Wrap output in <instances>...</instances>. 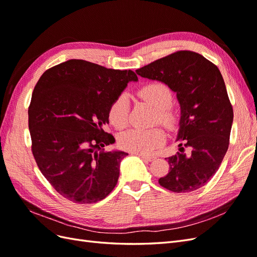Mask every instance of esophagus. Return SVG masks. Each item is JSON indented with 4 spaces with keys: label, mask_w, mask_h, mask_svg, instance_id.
<instances>
[{
    "label": "esophagus",
    "mask_w": 257,
    "mask_h": 257,
    "mask_svg": "<svg viewBox=\"0 0 257 257\" xmlns=\"http://www.w3.org/2000/svg\"><path fill=\"white\" fill-rule=\"evenodd\" d=\"M137 155H139V157H141L143 160L148 161V162H151L154 160L153 157H149V155H145V154H137Z\"/></svg>",
    "instance_id": "1"
}]
</instances>
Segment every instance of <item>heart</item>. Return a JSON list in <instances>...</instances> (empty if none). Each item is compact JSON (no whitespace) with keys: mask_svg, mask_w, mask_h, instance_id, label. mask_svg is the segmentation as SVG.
Masks as SVG:
<instances>
[{"mask_svg":"<svg viewBox=\"0 0 257 257\" xmlns=\"http://www.w3.org/2000/svg\"><path fill=\"white\" fill-rule=\"evenodd\" d=\"M138 94L157 109V119L167 128H172L176 123V114L169 109L173 102V93L165 83L160 81L150 82L138 91ZM130 103L126 94H121L115 98L109 108V121L112 125L122 130L128 122ZM164 142V134L158 128H132L119 137L122 149L132 153L149 154Z\"/></svg>","mask_w":257,"mask_h":257,"instance_id":"obj_1","label":"heart"}]
</instances>
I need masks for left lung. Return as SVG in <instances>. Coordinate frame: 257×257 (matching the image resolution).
<instances>
[{
  "label": "left lung",
  "instance_id": "obj_1",
  "mask_svg": "<svg viewBox=\"0 0 257 257\" xmlns=\"http://www.w3.org/2000/svg\"><path fill=\"white\" fill-rule=\"evenodd\" d=\"M137 75L167 84L177 94L181 116L177 141L189 147L167 158L169 173L159 183L175 193L200 189L217 172L229 145L234 111L219 68L201 54L181 50L159 59Z\"/></svg>",
  "mask_w": 257,
  "mask_h": 257
}]
</instances>
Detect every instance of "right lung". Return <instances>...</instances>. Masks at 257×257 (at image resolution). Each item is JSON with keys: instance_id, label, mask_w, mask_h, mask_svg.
<instances>
[{"instance_id": "right-lung-1", "label": "right lung", "mask_w": 257, "mask_h": 257, "mask_svg": "<svg viewBox=\"0 0 257 257\" xmlns=\"http://www.w3.org/2000/svg\"><path fill=\"white\" fill-rule=\"evenodd\" d=\"M136 74L68 60L47 69L29 107L32 152L44 177L77 204L104 199L118 182L123 151L105 152L114 137L104 131L109 108Z\"/></svg>"}]
</instances>
